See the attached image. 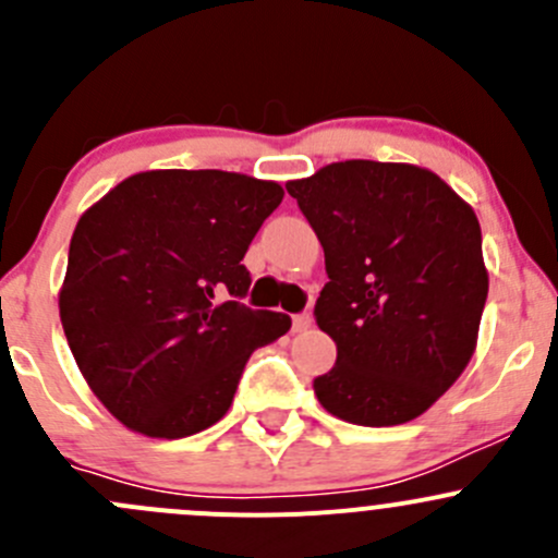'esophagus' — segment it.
Wrapping results in <instances>:
<instances>
[{"instance_id": "obj_1", "label": "esophagus", "mask_w": 558, "mask_h": 558, "mask_svg": "<svg viewBox=\"0 0 558 558\" xmlns=\"http://www.w3.org/2000/svg\"><path fill=\"white\" fill-rule=\"evenodd\" d=\"M311 324H313V318L307 313H300V315H294V318H291V329H294V331H307V329H311Z\"/></svg>"}]
</instances>
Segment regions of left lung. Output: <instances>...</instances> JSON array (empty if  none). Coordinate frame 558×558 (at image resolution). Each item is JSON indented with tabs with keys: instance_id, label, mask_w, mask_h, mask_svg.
<instances>
[{
	"instance_id": "left-lung-1",
	"label": "left lung",
	"mask_w": 558,
	"mask_h": 558,
	"mask_svg": "<svg viewBox=\"0 0 558 558\" xmlns=\"http://www.w3.org/2000/svg\"><path fill=\"white\" fill-rule=\"evenodd\" d=\"M324 245L315 302L337 362L315 378L326 413L359 426L418 418L477 345L488 269L475 210L432 170L348 159L289 180Z\"/></svg>"
}]
</instances>
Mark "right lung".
I'll list each match as a JSON object with an SVG mask.
<instances>
[{
  "label": "right lung",
  "instance_id": "add662e5",
  "mask_svg": "<svg viewBox=\"0 0 558 558\" xmlns=\"http://www.w3.org/2000/svg\"><path fill=\"white\" fill-rule=\"evenodd\" d=\"M283 202L275 180L148 170L77 221L59 315L77 369L126 429L178 440L227 415L256 348L291 318L240 302L243 258Z\"/></svg>",
  "mask_w": 558,
  "mask_h": 558
}]
</instances>
